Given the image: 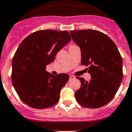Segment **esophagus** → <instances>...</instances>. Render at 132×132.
Wrapping results in <instances>:
<instances>
[{"label":"esophagus","instance_id":"esophagus-1","mask_svg":"<svg viewBox=\"0 0 132 132\" xmlns=\"http://www.w3.org/2000/svg\"><path fill=\"white\" fill-rule=\"evenodd\" d=\"M69 79H70V80H71V79H75V76L73 75H70L69 76Z\"/></svg>","mask_w":132,"mask_h":132}]
</instances>
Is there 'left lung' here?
<instances>
[{
	"label": "left lung",
	"mask_w": 132,
	"mask_h": 132,
	"mask_svg": "<svg viewBox=\"0 0 132 132\" xmlns=\"http://www.w3.org/2000/svg\"><path fill=\"white\" fill-rule=\"evenodd\" d=\"M73 41L80 47L81 64L88 66L92 79L81 81L75 97L79 105L97 109L113 99L122 81V60L118 49L110 37L92 29L71 31Z\"/></svg>",
	"instance_id": "left-lung-1"
}]
</instances>
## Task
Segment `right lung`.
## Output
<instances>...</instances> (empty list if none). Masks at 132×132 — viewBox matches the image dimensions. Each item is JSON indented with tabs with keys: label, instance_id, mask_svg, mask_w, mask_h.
Wrapping results in <instances>:
<instances>
[{
	"label": "right lung",
	"instance_id": "1",
	"mask_svg": "<svg viewBox=\"0 0 132 132\" xmlns=\"http://www.w3.org/2000/svg\"><path fill=\"white\" fill-rule=\"evenodd\" d=\"M70 40L68 31L48 29L32 32L22 42L13 58L11 80L25 104L44 109L57 103L69 76H54L45 69Z\"/></svg>",
	"mask_w": 132,
	"mask_h": 132
}]
</instances>
